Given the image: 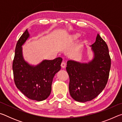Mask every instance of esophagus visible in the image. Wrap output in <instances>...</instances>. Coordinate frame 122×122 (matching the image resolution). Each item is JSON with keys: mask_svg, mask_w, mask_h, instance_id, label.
Returning <instances> with one entry per match:
<instances>
[{"mask_svg": "<svg viewBox=\"0 0 122 122\" xmlns=\"http://www.w3.org/2000/svg\"><path fill=\"white\" fill-rule=\"evenodd\" d=\"M66 63L65 61H62V63L61 64V66L62 68H64L66 67Z\"/></svg>", "mask_w": 122, "mask_h": 122, "instance_id": "obj_1", "label": "esophagus"}]
</instances>
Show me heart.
Segmentation results:
<instances>
[{"mask_svg": "<svg viewBox=\"0 0 122 122\" xmlns=\"http://www.w3.org/2000/svg\"><path fill=\"white\" fill-rule=\"evenodd\" d=\"M79 36L80 35L78 34H74L71 36V38L72 40H76V39H77Z\"/></svg>", "mask_w": 122, "mask_h": 122, "instance_id": "obj_1", "label": "heart"}]
</instances>
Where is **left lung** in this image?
Instances as JSON below:
<instances>
[{
  "mask_svg": "<svg viewBox=\"0 0 122 122\" xmlns=\"http://www.w3.org/2000/svg\"><path fill=\"white\" fill-rule=\"evenodd\" d=\"M94 57L88 63L73 60L67 61L66 70L69 76V93L80 102L90 101L96 97L108 82L111 59L106 42L97 34L92 46Z\"/></svg>",
  "mask_w": 122,
  "mask_h": 122,
  "instance_id": "left-lung-1",
  "label": "left lung"
}]
</instances>
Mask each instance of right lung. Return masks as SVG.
<instances>
[{
	"mask_svg": "<svg viewBox=\"0 0 122 122\" xmlns=\"http://www.w3.org/2000/svg\"><path fill=\"white\" fill-rule=\"evenodd\" d=\"M30 37L27 30L16 43L12 68L14 81L17 88L27 97L42 101L50 95L51 83L55 74L61 69V57L45 60L36 66H32L24 60L22 46Z\"/></svg>",
	"mask_w": 122,
	"mask_h": 122,
	"instance_id": "1",
	"label": "right lung"
}]
</instances>
